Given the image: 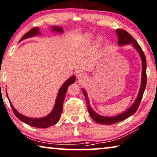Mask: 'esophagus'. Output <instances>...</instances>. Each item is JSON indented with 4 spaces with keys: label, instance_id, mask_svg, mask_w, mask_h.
<instances>
[{
    "label": "esophagus",
    "instance_id": "34e87169",
    "mask_svg": "<svg viewBox=\"0 0 157 157\" xmlns=\"http://www.w3.org/2000/svg\"><path fill=\"white\" fill-rule=\"evenodd\" d=\"M86 78H87V75H86V74L85 73V72H80L78 74V81L79 82H82L85 81Z\"/></svg>",
    "mask_w": 157,
    "mask_h": 157
}]
</instances>
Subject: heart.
Here are the masks:
<instances>
[{
  "mask_svg": "<svg viewBox=\"0 0 157 157\" xmlns=\"http://www.w3.org/2000/svg\"><path fill=\"white\" fill-rule=\"evenodd\" d=\"M94 39V36L92 34L90 33H86L85 35H82V40L85 44H87V45H90L91 44L92 42H93ZM97 45L100 46L101 45L102 43V40L101 38H98L97 39Z\"/></svg>",
  "mask_w": 157,
  "mask_h": 157,
  "instance_id": "1",
  "label": "heart"
}]
</instances>
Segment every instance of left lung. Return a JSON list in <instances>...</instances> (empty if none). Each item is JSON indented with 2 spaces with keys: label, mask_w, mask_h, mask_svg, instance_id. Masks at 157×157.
Listing matches in <instances>:
<instances>
[{
  "label": "left lung",
  "mask_w": 157,
  "mask_h": 157,
  "mask_svg": "<svg viewBox=\"0 0 157 157\" xmlns=\"http://www.w3.org/2000/svg\"><path fill=\"white\" fill-rule=\"evenodd\" d=\"M116 33L118 37V45L119 46H123L125 45H130L132 44V46L135 48L138 53L140 54V56L142 59V80H141V85L140 89L139 91L138 95L136 97L134 102L132 104L131 107L129 109H127L125 112H122L118 115L113 116V117H106L100 115L95 112L93 110V109L91 107L90 105V101L88 99V96L86 91L84 89H82L84 95H85L86 103H87V107L88 112L90 117H91L92 120L94 122H98L99 124H115L117 122H120L125 119H127L130 117L132 114H134L137 110L142 100L143 94L146 88V85H147V62H146V57L144 56V52L142 51V48L140 45H138L137 42L134 39V37L132 36L129 33H128L127 31L124 30L122 29H117L116 30Z\"/></svg>",
  "instance_id": "left-lung-1"
}]
</instances>
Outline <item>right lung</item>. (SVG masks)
I'll return each instance as SVG.
<instances>
[{
  "mask_svg": "<svg viewBox=\"0 0 157 157\" xmlns=\"http://www.w3.org/2000/svg\"><path fill=\"white\" fill-rule=\"evenodd\" d=\"M52 31L57 32L59 33H63V29L61 27H57V26L55 25L52 26ZM41 34L40 30L39 28H33L31 29L30 31H28L27 33L25 34L22 37V38L20 40L19 42H21L23 40L29 38V37H35L36 35H38ZM76 77L75 75H72L70 77L69 79H67L65 82L63 84V85L61 86L60 88L59 89L58 93H57L56 103L53 107V109L51 111V112L49 114H48L47 116L43 117H40V118H32V117H25L19 113L16 109H15L13 105L10 102V101L8 98V100L10 101V106L13 111V113L15 114V115L17 117V119L20 120H21L22 122H25L27 124H29L30 126L35 127H38V128H47L49 127L50 126H52L57 123V122L59 120V117L63 112V101L64 99H65L66 92L69 86L71 84H73L75 81ZM8 97V94H7Z\"/></svg>",
  "mask_w": 157,
  "mask_h": 157,
  "instance_id": "obj_1",
  "label": "right lung"
}]
</instances>
